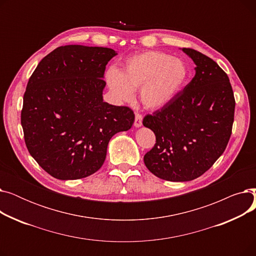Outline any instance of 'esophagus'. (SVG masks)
I'll return each mask as SVG.
<instances>
[{
    "label": "esophagus",
    "mask_w": 256,
    "mask_h": 256,
    "mask_svg": "<svg viewBox=\"0 0 256 256\" xmlns=\"http://www.w3.org/2000/svg\"><path fill=\"white\" fill-rule=\"evenodd\" d=\"M142 115L139 114V113H136V116H135V122H134V126H135L136 128H140L142 126Z\"/></svg>",
    "instance_id": "1"
}]
</instances>
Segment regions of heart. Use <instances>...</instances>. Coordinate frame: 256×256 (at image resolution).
<instances>
[{
	"label": "heart",
	"mask_w": 256,
	"mask_h": 256,
	"mask_svg": "<svg viewBox=\"0 0 256 256\" xmlns=\"http://www.w3.org/2000/svg\"><path fill=\"white\" fill-rule=\"evenodd\" d=\"M106 80L116 100L130 102L134 90L140 89L143 106L156 110L168 104L182 89L188 80V67L169 54L150 50L128 58L119 72L110 70Z\"/></svg>",
	"instance_id": "obj_1"
}]
</instances>
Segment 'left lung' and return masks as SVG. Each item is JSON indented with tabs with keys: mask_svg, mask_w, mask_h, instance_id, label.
<instances>
[{
	"mask_svg": "<svg viewBox=\"0 0 256 256\" xmlns=\"http://www.w3.org/2000/svg\"><path fill=\"white\" fill-rule=\"evenodd\" d=\"M182 50L196 65L194 78L168 104L143 119L156 135L144 164L170 182L193 180L216 162L230 141L236 106L221 67L200 52Z\"/></svg>",
	"mask_w": 256,
	"mask_h": 256,
	"instance_id": "8db88e82",
	"label": "left lung"
}]
</instances>
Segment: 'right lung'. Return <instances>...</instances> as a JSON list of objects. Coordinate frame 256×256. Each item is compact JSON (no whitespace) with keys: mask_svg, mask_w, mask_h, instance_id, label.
I'll use <instances>...</instances> for the list:
<instances>
[{"mask_svg":"<svg viewBox=\"0 0 256 256\" xmlns=\"http://www.w3.org/2000/svg\"><path fill=\"white\" fill-rule=\"evenodd\" d=\"M117 52L70 44L37 65L26 92L22 126L30 154L52 178H87L104 164L110 139L128 130L135 114L104 102L106 65Z\"/></svg>","mask_w":256,"mask_h":256,"instance_id":"1","label":"right lung"}]
</instances>
